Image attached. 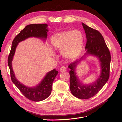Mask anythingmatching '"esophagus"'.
<instances>
[{
	"instance_id": "1",
	"label": "esophagus",
	"mask_w": 122,
	"mask_h": 122,
	"mask_svg": "<svg viewBox=\"0 0 122 122\" xmlns=\"http://www.w3.org/2000/svg\"><path fill=\"white\" fill-rule=\"evenodd\" d=\"M66 70V67L64 66H62L61 68L60 69V71L61 72H64Z\"/></svg>"
}]
</instances>
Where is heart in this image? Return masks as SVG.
<instances>
[{
    "mask_svg": "<svg viewBox=\"0 0 122 122\" xmlns=\"http://www.w3.org/2000/svg\"><path fill=\"white\" fill-rule=\"evenodd\" d=\"M84 41V35L79 30L57 33L51 38V42L53 47L60 50L62 56L68 59H76L81 54Z\"/></svg>",
    "mask_w": 122,
    "mask_h": 122,
    "instance_id": "1",
    "label": "heart"
}]
</instances>
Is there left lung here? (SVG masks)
Masks as SVG:
<instances>
[{
    "instance_id": "left-lung-1",
    "label": "left lung",
    "mask_w": 122,
    "mask_h": 122,
    "mask_svg": "<svg viewBox=\"0 0 122 122\" xmlns=\"http://www.w3.org/2000/svg\"><path fill=\"white\" fill-rule=\"evenodd\" d=\"M87 39L85 49L86 53L97 56L101 63V75L97 81L89 85L83 84L77 79L75 68L84 56L69 65L70 71V89L74 97L80 99H87L94 96L103 87L110 77L111 54L102 35L97 30L82 23Z\"/></svg>"
}]
</instances>
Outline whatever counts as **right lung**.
I'll return each mask as SVG.
<instances>
[{
	"instance_id": "obj_1",
	"label": "right lung",
	"mask_w": 122,
	"mask_h": 122,
	"mask_svg": "<svg viewBox=\"0 0 122 122\" xmlns=\"http://www.w3.org/2000/svg\"><path fill=\"white\" fill-rule=\"evenodd\" d=\"M47 27L48 25L46 24H31L27 25L14 38L8 58V64L10 69L12 82L25 97L35 102L45 100L50 95L53 82L58 74V71L55 69L52 70L46 73L45 77L37 86L34 87H28L20 83L15 78L12 68V61L18 43L32 37L46 39L48 36Z\"/></svg>"
}]
</instances>
